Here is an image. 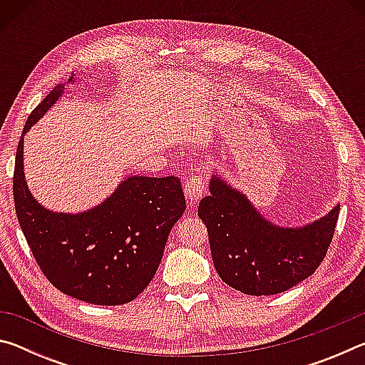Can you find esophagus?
<instances>
[{"mask_svg": "<svg viewBox=\"0 0 365 365\" xmlns=\"http://www.w3.org/2000/svg\"><path fill=\"white\" fill-rule=\"evenodd\" d=\"M202 193H205V180L200 175H190L185 180V196L193 202H197L201 200Z\"/></svg>", "mask_w": 365, "mask_h": 365, "instance_id": "1", "label": "esophagus"}]
</instances>
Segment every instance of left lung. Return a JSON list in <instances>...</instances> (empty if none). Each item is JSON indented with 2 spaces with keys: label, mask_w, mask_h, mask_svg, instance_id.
I'll return each instance as SVG.
<instances>
[{
  "label": "left lung",
  "mask_w": 365,
  "mask_h": 365,
  "mask_svg": "<svg viewBox=\"0 0 365 365\" xmlns=\"http://www.w3.org/2000/svg\"><path fill=\"white\" fill-rule=\"evenodd\" d=\"M209 191L197 215L207 227L214 267L228 287L251 296L283 293L324 261L339 205L304 225L285 227L264 217L243 191L217 174L209 178Z\"/></svg>",
  "instance_id": "obj_1"
}]
</instances>
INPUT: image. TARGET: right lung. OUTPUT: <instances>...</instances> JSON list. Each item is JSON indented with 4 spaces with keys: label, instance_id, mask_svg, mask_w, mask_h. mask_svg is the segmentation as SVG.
<instances>
[{
    "label": "right lung",
    "instance_id": "1",
    "mask_svg": "<svg viewBox=\"0 0 365 365\" xmlns=\"http://www.w3.org/2000/svg\"><path fill=\"white\" fill-rule=\"evenodd\" d=\"M72 83L73 73L54 86L26 122L12 182L16 214L51 285L90 304H125L150 285L187 202L178 177L130 175L88 211L56 212L40 205L24 174V137Z\"/></svg>",
    "mask_w": 365,
    "mask_h": 365
}]
</instances>
